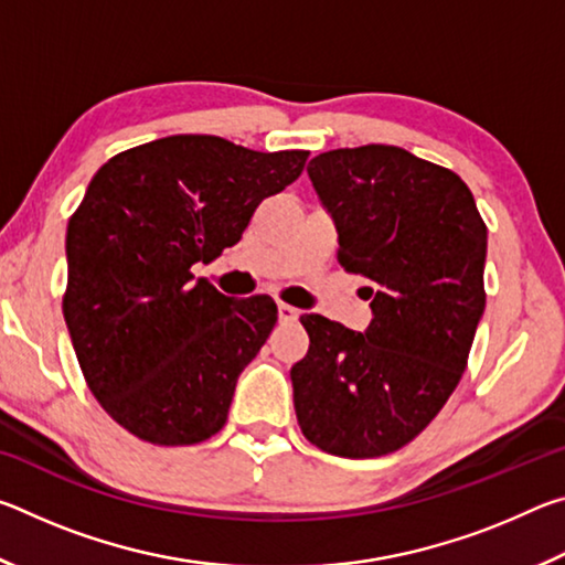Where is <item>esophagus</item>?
<instances>
[{
	"mask_svg": "<svg viewBox=\"0 0 565 565\" xmlns=\"http://www.w3.org/2000/svg\"><path fill=\"white\" fill-rule=\"evenodd\" d=\"M299 309H294V306L289 303H279V321L281 323H294L296 319H299Z\"/></svg>",
	"mask_w": 565,
	"mask_h": 565,
	"instance_id": "1",
	"label": "esophagus"
}]
</instances>
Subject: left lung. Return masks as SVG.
<instances>
[{"label": "left lung", "mask_w": 565, "mask_h": 565, "mask_svg": "<svg viewBox=\"0 0 565 565\" xmlns=\"http://www.w3.org/2000/svg\"><path fill=\"white\" fill-rule=\"evenodd\" d=\"M306 171L341 266L371 281V323L351 331L303 313L296 418L321 451L384 456L414 441L461 381L486 309L489 232L461 177L401 147L323 151Z\"/></svg>", "instance_id": "8db88e82"}]
</instances>
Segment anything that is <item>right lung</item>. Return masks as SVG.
<instances>
[{
    "label": "right lung",
    "instance_id": "obj_1",
    "mask_svg": "<svg viewBox=\"0 0 565 565\" xmlns=\"http://www.w3.org/2000/svg\"><path fill=\"white\" fill-rule=\"evenodd\" d=\"M306 159L179 134L121 151L89 181L66 226L62 311L92 394L134 436L189 446L222 431L276 303L218 294L191 266L234 246Z\"/></svg>",
    "mask_w": 565,
    "mask_h": 565
}]
</instances>
